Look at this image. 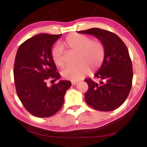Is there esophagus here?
<instances>
[{
    "label": "esophagus",
    "instance_id": "esophagus-1",
    "mask_svg": "<svg viewBox=\"0 0 147 147\" xmlns=\"http://www.w3.org/2000/svg\"><path fill=\"white\" fill-rule=\"evenodd\" d=\"M78 84V82L76 81H72V85L73 86H75L76 84Z\"/></svg>",
    "mask_w": 147,
    "mask_h": 147
}]
</instances>
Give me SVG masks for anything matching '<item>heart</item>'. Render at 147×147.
<instances>
[{"label": "heart", "instance_id": "obj_1", "mask_svg": "<svg viewBox=\"0 0 147 147\" xmlns=\"http://www.w3.org/2000/svg\"><path fill=\"white\" fill-rule=\"evenodd\" d=\"M63 45L71 51L78 53L76 65H67L61 71L64 78L71 81H78L89 73V68L96 70L102 64L105 56V48L100 40H91L83 34H71L63 41ZM52 58L57 66L62 67L64 59L62 49L59 46L54 47L52 51Z\"/></svg>", "mask_w": 147, "mask_h": 147}]
</instances>
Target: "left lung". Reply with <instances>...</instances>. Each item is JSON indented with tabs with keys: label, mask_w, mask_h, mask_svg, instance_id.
<instances>
[{
	"label": "left lung",
	"mask_w": 147,
	"mask_h": 147,
	"mask_svg": "<svg viewBox=\"0 0 147 147\" xmlns=\"http://www.w3.org/2000/svg\"><path fill=\"white\" fill-rule=\"evenodd\" d=\"M93 36L103 43L105 56L100 68L94 74L101 80H85L89 88L85 94L87 104L96 110L112 111L128 97L133 78L132 63L127 47L118 36L98 28L77 32Z\"/></svg>",
	"instance_id": "8db88e82"
}]
</instances>
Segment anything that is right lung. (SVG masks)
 Returning <instances> with one entry per match:
<instances>
[{"label":"right lung","mask_w":147,"mask_h":147,"mask_svg":"<svg viewBox=\"0 0 147 147\" xmlns=\"http://www.w3.org/2000/svg\"><path fill=\"white\" fill-rule=\"evenodd\" d=\"M61 36V34L36 35L17 50L13 68L17 95L26 110L38 117H49L58 112L63 104L65 92L71 86L67 80L47 86L48 80L56 81L60 78L51 50Z\"/></svg>","instance_id":"add662e5"}]
</instances>
